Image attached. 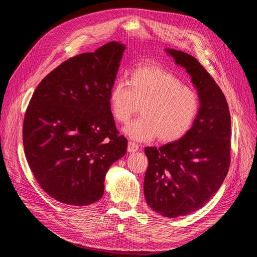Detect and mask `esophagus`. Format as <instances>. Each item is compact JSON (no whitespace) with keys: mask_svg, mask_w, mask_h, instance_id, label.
Masks as SVG:
<instances>
[{"mask_svg":"<svg viewBox=\"0 0 257 257\" xmlns=\"http://www.w3.org/2000/svg\"><path fill=\"white\" fill-rule=\"evenodd\" d=\"M139 150V147L137 144L133 143V142H130L128 145H127V151L130 153H134V152H137Z\"/></svg>","mask_w":257,"mask_h":257,"instance_id":"34e87169","label":"esophagus"}]
</instances>
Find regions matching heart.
Instances as JSON below:
<instances>
[{
	"mask_svg": "<svg viewBox=\"0 0 257 257\" xmlns=\"http://www.w3.org/2000/svg\"><path fill=\"white\" fill-rule=\"evenodd\" d=\"M110 111L119 123H126L141 106L142 116L124 127V134L135 142L163 143L183 137L198 111L197 94L182 84L176 75L160 66L134 69L127 83L116 80L108 95Z\"/></svg>",
	"mask_w": 257,
	"mask_h": 257,
	"instance_id": "heart-1",
	"label": "heart"
}]
</instances>
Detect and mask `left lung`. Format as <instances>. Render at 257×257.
<instances>
[{
	"label": "left lung",
	"mask_w": 257,
	"mask_h": 257,
	"mask_svg": "<svg viewBox=\"0 0 257 257\" xmlns=\"http://www.w3.org/2000/svg\"><path fill=\"white\" fill-rule=\"evenodd\" d=\"M196 89L199 108L192 127L159 149L147 147L144 192L148 206L165 217L190 214L220 189L230 164V114L223 92L191 54L165 49Z\"/></svg>",
	"instance_id": "1"
}]
</instances>
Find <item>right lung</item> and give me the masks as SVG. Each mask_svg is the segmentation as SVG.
<instances>
[{
  "mask_svg": "<svg viewBox=\"0 0 257 257\" xmlns=\"http://www.w3.org/2000/svg\"><path fill=\"white\" fill-rule=\"evenodd\" d=\"M110 42L63 62L37 85L23 121L29 166L62 204L87 206L104 195L108 169L126 153L108 95L125 50Z\"/></svg>",
  "mask_w": 257,
  "mask_h": 257,
  "instance_id": "1",
  "label": "right lung"
}]
</instances>
